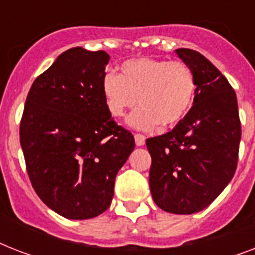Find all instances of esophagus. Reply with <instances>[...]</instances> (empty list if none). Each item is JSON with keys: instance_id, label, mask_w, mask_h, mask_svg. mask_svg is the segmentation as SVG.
Returning <instances> with one entry per match:
<instances>
[{"instance_id": "1", "label": "esophagus", "mask_w": 255, "mask_h": 255, "mask_svg": "<svg viewBox=\"0 0 255 255\" xmlns=\"http://www.w3.org/2000/svg\"><path fill=\"white\" fill-rule=\"evenodd\" d=\"M135 143L137 147H141L145 143V136L141 135V133H135Z\"/></svg>"}]
</instances>
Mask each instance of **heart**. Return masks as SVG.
Segmentation results:
<instances>
[{
  "instance_id": "obj_1",
  "label": "heart",
  "mask_w": 255,
  "mask_h": 255,
  "mask_svg": "<svg viewBox=\"0 0 255 255\" xmlns=\"http://www.w3.org/2000/svg\"><path fill=\"white\" fill-rule=\"evenodd\" d=\"M197 79L188 63L157 58H135L122 65V75L108 71L102 78V94L108 112L123 118L141 106L129 118L140 129L172 128L184 120L193 106Z\"/></svg>"
}]
</instances>
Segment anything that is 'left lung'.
<instances>
[{
  "label": "left lung",
  "mask_w": 255,
  "mask_h": 255,
  "mask_svg": "<svg viewBox=\"0 0 255 255\" xmlns=\"http://www.w3.org/2000/svg\"><path fill=\"white\" fill-rule=\"evenodd\" d=\"M176 53L194 71L197 92L182 122L147 139L152 157L149 189L156 205L165 212L192 214L210 205L233 178L241 122L228 79L198 51Z\"/></svg>",
  "instance_id": "1"
}]
</instances>
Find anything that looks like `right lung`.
<instances>
[{
    "label": "right lung",
    "instance_id": "obj_1",
    "mask_svg": "<svg viewBox=\"0 0 255 255\" xmlns=\"http://www.w3.org/2000/svg\"><path fill=\"white\" fill-rule=\"evenodd\" d=\"M110 55L73 47L31 85L19 124L26 170L35 193L70 220L111 205L115 177L135 148L102 94Z\"/></svg>",
    "mask_w": 255,
    "mask_h": 255
}]
</instances>
